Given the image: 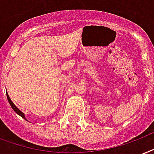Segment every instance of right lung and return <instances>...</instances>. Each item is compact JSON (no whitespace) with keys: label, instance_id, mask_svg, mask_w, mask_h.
I'll list each match as a JSON object with an SVG mask.
<instances>
[{"label":"right lung","instance_id":"add662e5","mask_svg":"<svg viewBox=\"0 0 154 154\" xmlns=\"http://www.w3.org/2000/svg\"><path fill=\"white\" fill-rule=\"evenodd\" d=\"M6 95H7L8 101H9V103H10V106H11V108H12V109H14V111L16 112L17 114H19V116H20V117H22V118H23V119H25V120H26V121H28V120H27V119H26V118H25L24 113H23V112H21V111H20V110H19V109H18V108H17L16 106L14 105V103L13 102H12V101H11V100H10V96H9V94H8L7 92H6Z\"/></svg>","mask_w":154,"mask_h":154}]
</instances>
